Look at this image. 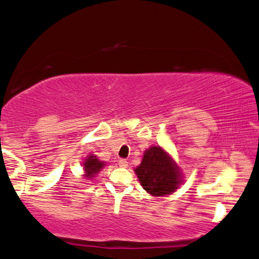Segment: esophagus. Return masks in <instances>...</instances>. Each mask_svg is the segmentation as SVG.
Segmentation results:
<instances>
[{"label":"esophagus","mask_w":259,"mask_h":259,"mask_svg":"<svg viewBox=\"0 0 259 259\" xmlns=\"http://www.w3.org/2000/svg\"><path fill=\"white\" fill-rule=\"evenodd\" d=\"M127 160L126 158H120V160H118V164H119V166H121V168H126L127 166Z\"/></svg>","instance_id":"obj_1"}]
</instances>
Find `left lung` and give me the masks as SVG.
Returning a JSON list of instances; mask_svg holds the SVG:
<instances>
[{
    "mask_svg": "<svg viewBox=\"0 0 259 259\" xmlns=\"http://www.w3.org/2000/svg\"><path fill=\"white\" fill-rule=\"evenodd\" d=\"M142 188L156 197L170 194L181 184V174L176 163L161 147L146 150L141 164L135 168Z\"/></svg>",
    "mask_w": 259,
    "mask_h": 259,
    "instance_id": "left-lung-1",
    "label": "left lung"
}]
</instances>
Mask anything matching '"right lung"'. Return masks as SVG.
Here are the masks:
<instances>
[{
    "instance_id": "obj_1",
    "label": "right lung",
    "mask_w": 259,
    "mask_h": 259,
    "mask_svg": "<svg viewBox=\"0 0 259 259\" xmlns=\"http://www.w3.org/2000/svg\"><path fill=\"white\" fill-rule=\"evenodd\" d=\"M83 165H84L85 171L84 176L88 178H93L94 175L97 174L105 164L102 161H99L96 156H94V155H89L85 162L83 163Z\"/></svg>"
}]
</instances>
